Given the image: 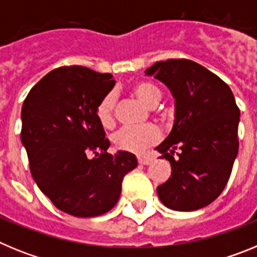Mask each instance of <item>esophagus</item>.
<instances>
[{
  "instance_id": "esophagus-1",
  "label": "esophagus",
  "mask_w": 257,
  "mask_h": 257,
  "mask_svg": "<svg viewBox=\"0 0 257 257\" xmlns=\"http://www.w3.org/2000/svg\"><path fill=\"white\" fill-rule=\"evenodd\" d=\"M138 162H139L140 165H151L152 158H151V157L139 156V157H138Z\"/></svg>"
}]
</instances>
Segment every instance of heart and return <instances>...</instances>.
Here are the masks:
<instances>
[{
    "label": "heart",
    "mask_w": 257,
    "mask_h": 257,
    "mask_svg": "<svg viewBox=\"0 0 257 257\" xmlns=\"http://www.w3.org/2000/svg\"><path fill=\"white\" fill-rule=\"evenodd\" d=\"M131 91L143 104L154 106L162 97V92L154 83L148 81H139L134 83ZM114 106L115 97L113 94H108L103 97L96 108V117L104 127H110L114 123ZM160 139V131L152 124H145L140 127H122L121 130L114 134L113 143L115 148L124 152L139 153L151 145L156 144Z\"/></svg>",
    "instance_id": "obj_1"
}]
</instances>
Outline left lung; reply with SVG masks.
Listing matches in <instances>:
<instances>
[{"label": "left lung", "instance_id": "obj_1", "mask_svg": "<svg viewBox=\"0 0 257 257\" xmlns=\"http://www.w3.org/2000/svg\"><path fill=\"white\" fill-rule=\"evenodd\" d=\"M145 74L165 83L175 99L172 130L156 148L171 165L158 197L175 211L206 207L224 190L238 154L234 95L216 74L188 59L157 61Z\"/></svg>", "mask_w": 257, "mask_h": 257}]
</instances>
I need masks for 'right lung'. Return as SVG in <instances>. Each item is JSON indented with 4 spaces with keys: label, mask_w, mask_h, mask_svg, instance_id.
<instances>
[{
    "label": "right lung",
    "mask_w": 257,
    "mask_h": 257,
    "mask_svg": "<svg viewBox=\"0 0 257 257\" xmlns=\"http://www.w3.org/2000/svg\"><path fill=\"white\" fill-rule=\"evenodd\" d=\"M115 81L86 67H60L32 87L22 108L20 139L36 184L63 212L99 216L119 199L133 153L112 156L96 108ZM95 154L94 159L89 156Z\"/></svg>",
    "instance_id": "add662e5"
}]
</instances>
